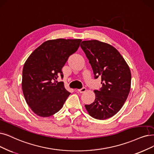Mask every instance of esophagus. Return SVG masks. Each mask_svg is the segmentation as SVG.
<instances>
[{
  "instance_id": "esophagus-1",
  "label": "esophagus",
  "mask_w": 154,
  "mask_h": 154,
  "mask_svg": "<svg viewBox=\"0 0 154 154\" xmlns=\"http://www.w3.org/2000/svg\"><path fill=\"white\" fill-rule=\"evenodd\" d=\"M86 90H87V89H86V88H82V89H79V90H77V91L79 92V93H84V92L86 91Z\"/></svg>"
}]
</instances>
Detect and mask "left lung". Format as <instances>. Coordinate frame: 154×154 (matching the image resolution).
I'll use <instances>...</instances> for the list:
<instances>
[{
  "mask_svg": "<svg viewBox=\"0 0 154 154\" xmlns=\"http://www.w3.org/2000/svg\"><path fill=\"white\" fill-rule=\"evenodd\" d=\"M93 69L95 78L100 76L102 87L95 90V101L85 105L88 114L104 120L118 113L131 88L130 67L113 46L97 40L83 41L80 45Z\"/></svg>",
  "mask_w": 154,
  "mask_h": 154,
  "instance_id": "8db88e82",
  "label": "left lung"
}]
</instances>
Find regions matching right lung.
<instances>
[{"instance_id":"obj_1","label":"right lung","mask_w":154,"mask_h":154,"mask_svg":"<svg viewBox=\"0 0 154 154\" xmlns=\"http://www.w3.org/2000/svg\"><path fill=\"white\" fill-rule=\"evenodd\" d=\"M81 39L59 38L43 43L30 54L23 69L22 90L32 111L45 118L63 107L70 93L64 82L62 68L71 54L79 47Z\"/></svg>"}]
</instances>
